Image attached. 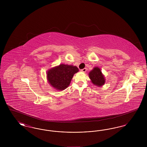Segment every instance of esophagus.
<instances>
[{"label":"esophagus","mask_w":147,"mask_h":147,"mask_svg":"<svg viewBox=\"0 0 147 147\" xmlns=\"http://www.w3.org/2000/svg\"><path fill=\"white\" fill-rule=\"evenodd\" d=\"M81 71H82V72H86V68H84L83 69H81Z\"/></svg>","instance_id":"esophagus-1"}]
</instances>
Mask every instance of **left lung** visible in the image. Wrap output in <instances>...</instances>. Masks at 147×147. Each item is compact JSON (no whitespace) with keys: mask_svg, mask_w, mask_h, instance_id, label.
Segmentation results:
<instances>
[{"mask_svg":"<svg viewBox=\"0 0 147 147\" xmlns=\"http://www.w3.org/2000/svg\"><path fill=\"white\" fill-rule=\"evenodd\" d=\"M91 82L98 86H102L105 82L104 77L102 75L100 69L98 67H95L93 70L89 74Z\"/></svg>","mask_w":147,"mask_h":147,"instance_id":"left-lung-1","label":"left lung"}]
</instances>
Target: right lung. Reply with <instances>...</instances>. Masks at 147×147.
<instances>
[{
    "label": "right lung",
    "mask_w": 147,
    "mask_h": 147,
    "mask_svg": "<svg viewBox=\"0 0 147 147\" xmlns=\"http://www.w3.org/2000/svg\"><path fill=\"white\" fill-rule=\"evenodd\" d=\"M78 71L76 66L62 64L48 71L47 79L53 87L63 90L69 86L74 74Z\"/></svg>",
    "instance_id": "1"
}]
</instances>
